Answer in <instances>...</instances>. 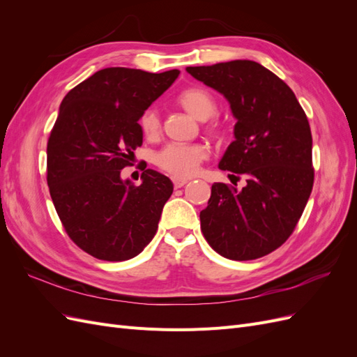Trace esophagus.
Returning <instances> with one entry per match:
<instances>
[{"label": "esophagus", "instance_id": "1", "mask_svg": "<svg viewBox=\"0 0 357 357\" xmlns=\"http://www.w3.org/2000/svg\"><path fill=\"white\" fill-rule=\"evenodd\" d=\"M172 183H174V188L176 189H178V188H183L188 183V180L186 178H172Z\"/></svg>", "mask_w": 357, "mask_h": 357}]
</instances>
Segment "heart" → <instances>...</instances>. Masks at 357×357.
<instances>
[{
  "label": "heart",
  "instance_id": "heart-1",
  "mask_svg": "<svg viewBox=\"0 0 357 357\" xmlns=\"http://www.w3.org/2000/svg\"><path fill=\"white\" fill-rule=\"evenodd\" d=\"M178 102L183 109L193 117L205 121L215 113L218 104L214 96L202 88H189L178 95ZM139 129L142 132L155 139L160 132V116L156 107L150 105L139 116ZM219 123H210V131H219ZM208 158V149L204 144H185V143H169L162 147L155 155V164L176 178H186L195 174L199 165Z\"/></svg>",
  "mask_w": 357,
  "mask_h": 357
}]
</instances>
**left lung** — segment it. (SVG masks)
<instances>
[{
	"mask_svg": "<svg viewBox=\"0 0 357 357\" xmlns=\"http://www.w3.org/2000/svg\"><path fill=\"white\" fill-rule=\"evenodd\" d=\"M186 71L231 104L235 139L219 168L245 176L236 190L214 183L201 231L220 256L252 261L274 252L295 231L314 183L312 138L295 93L255 61L238 59Z\"/></svg>",
	"mask_w": 357,
	"mask_h": 357,
	"instance_id": "left-lung-1",
	"label": "left lung"
}]
</instances>
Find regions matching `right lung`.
<instances>
[{
  "instance_id": "1",
  "label": "right lung",
  "mask_w": 357,
  "mask_h": 357,
  "mask_svg": "<svg viewBox=\"0 0 357 357\" xmlns=\"http://www.w3.org/2000/svg\"><path fill=\"white\" fill-rule=\"evenodd\" d=\"M178 74L104 68L61 102L47 142V185L63 229L96 259H132L158 231L172 181L146 169L135 186L121 172L143 144L139 116Z\"/></svg>"
}]
</instances>
